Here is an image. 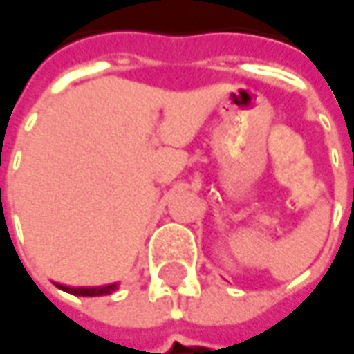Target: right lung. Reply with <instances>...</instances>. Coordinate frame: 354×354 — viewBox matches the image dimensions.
Segmentation results:
<instances>
[{
    "label": "right lung",
    "mask_w": 354,
    "mask_h": 354,
    "mask_svg": "<svg viewBox=\"0 0 354 354\" xmlns=\"http://www.w3.org/2000/svg\"><path fill=\"white\" fill-rule=\"evenodd\" d=\"M60 290H64L68 294H74V296H105V294H111L115 290V284L111 286H102V288H68V286H60L56 284Z\"/></svg>",
    "instance_id": "obj_1"
}]
</instances>
